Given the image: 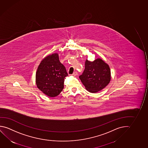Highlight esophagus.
Returning a JSON list of instances; mask_svg holds the SVG:
<instances>
[{"label": "esophagus", "mask_w": 148, "mask_h": 148, "mask_svg": "<svg viewBox=\"0 0 148 148\" xmlns=\"http://www.w3.org/2000/svg\"><path fill=\"white\" fill-rule=\"evenodd\" d=\"M77 74L78 73L77 72H74L73 73V74H72V75H73V76H76Z\"/></svg>", "instance_id": "obj_1"}]
</instances>
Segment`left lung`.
Segmentation results:
<instances>
[{"mask_svg":"<svg viewBox=\"0 0 148 148\" xmlns=\"http://www.w3.org/2000/svg\"><path fill=\"white\" fill-rule=\"evenodd\" d=\"M79 77L87 91L97 93L109 84L111 78L109 66L99 58L93 62L86 59L84 71Z\"/></svg>","mask_w":148,"mask_h":148,"instance_id":"8db88e82","label":"left lung"}]
</instances>
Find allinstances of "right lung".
I'll list each match as a JSON object with an SVG mask.
<instances>
[{
    "label": "right lung",
    "mask_w": 148,
    "mask_h": 148,
    "mask_svg": "<svg viewBox=\"0 0 148 148\" xmlns=\"http://www.w3.org/2000/svg\"><path fill=\"white\" fill-rule=\"evenodd\" d=\"M68 75L58 53L49 55L41 60L37 70V87L46 95L54 97L62 91L64 78Z\"/></svg>",
    "instance_id": "right-lung-1"
}]
</instances>
